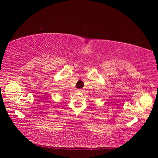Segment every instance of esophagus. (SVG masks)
<instances>
[{"label": "esophagus", "instance_id": "obj_1", "mask_svg": "<svg viewBox=\"0 0 158 158\" xmlns=\"http://www.w3.org/2000/svg\"><path fill=\"white\" fill-rule=\"evenodd\" d=\"M78 91L79 92H83V91H84V90H83V89H79V90H78Z\"/></svg>", "mask_w": 158, "mask_h": 158}]
</instances>
